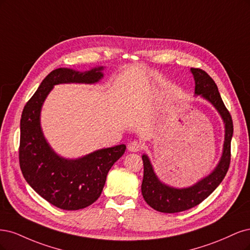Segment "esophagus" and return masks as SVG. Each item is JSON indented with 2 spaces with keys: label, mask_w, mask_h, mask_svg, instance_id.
<instances>
[{
  "label": "esophagus",
  "mask_w": 250,
  "mask_h": 250,
  "mask_svg": "<svg viewBox=\"0 0 250 250\" xmlns=\"http://www.w3.org/2000/svg\"><path fill=\"white\" fill-rule=\"evenodd\" d=\"M127 149L133 152L139 151L141 149V144L138 141H132L127 144Z\"/></svg>",
  "instance_id": "obj_1"
}]
</instances>
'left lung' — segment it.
Returning <instances> with one entry per match:
<instances>
[{
    "mask_svg": "<svg viewBox=\"0 0 250 250\" xmlns=\"http://www.w3.org/2000/svg\"><path fill=\"white\" fill-rule=\"evenodd\" d=\"M195 80V94L210 102L219 112L225 125L223 152L214 171L188 188L176 189L161 183L157 178L146 155L142 156L144 174L141 191L144 200L156 211L179 213L199 205L219 186L227 174L230 163V141L233 133L232 119L221 99L214 80L200 68H191Z\"/></svg>",
    "mask_w": 250,
    "mask_h": 250,
    "instance_id": "left-lung-1",
    "label": "left lung"
}]
</instances>
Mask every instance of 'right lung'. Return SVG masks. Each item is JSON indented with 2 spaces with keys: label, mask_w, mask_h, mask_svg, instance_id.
<instances>
[{
  "label": "right lung",
  "mask_w": 250,
  "mask_h": 250,
  "mask_svg": "<svg viewBox=\"0 0 250 250\" xmlns=\"http://www.w3.org/2000/svg\"><path fill=\"white\" fill-rule=\"evenodd\" d=\"M102 70L103 67L86 72L69 68L53 70L21 113L19 158L23 178L40 196L62 210H80L92 205L102 194L111 167L126 147L120 144L76 160L59 157L44 139L40 127V110L54 85L96 83L103 78Z\"/></svg>",
  "instance_id": "obj_1"
}]
</instances>
